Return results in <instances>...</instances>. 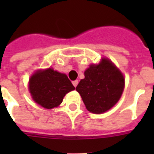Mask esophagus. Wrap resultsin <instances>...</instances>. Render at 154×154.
<instances>
[{
  "instance_id": "1",
  "label": "esophagus",
  "mask_w": 154,
  "mask_h": 154,
  "mask_svg": "<svg viewBox=\"0 0 154 154\" xmlns=\"http://www.w3.org/2000/svg\"><path fill=\"white\" fill-rule=\"evenodd\" d=\"M72 85H73V86L76 87L77 85V84H78V81L77 80H75V81H72Z\"/></svg>"
}]
</instances>
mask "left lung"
Returning a JSON list of instances; mask_svg holds the SVG:
<instances>
[{"instance_id": "left-lung-1", "label": "left lung", "mask_w": 154, "mask_h": 154, "mask_svg": "<svg viewBox=\"0 0 154 154\" xmlns=\"http://www.w3.org/2000/svg\"><path fill=\"white\" fill-rule=\"evenodd\" d=\"M125 87V79L118 69L108 59L99 65H91L85 72L76 90L85 107L93 113H102L119 101Z\"/></svg>"}]
</instances>
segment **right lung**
Masks as SVG:
<instances>
[{
    "mask_svg": "<svg viewBox=\"0 0 154 154\" xmlns=\"http://www.w3.org/2000/svg\"><path fill=\"white\" fill-rule=\"evenodd\" d=\"M75 89L64 73L53 69L40 70L29 80V91L32 99L45 109H53L62 102L65 94Z\"/></svg>",
    "mask_w": 154,
    "mask_h": 154,
    "instance_id": "obj_1",
    "label": "right lung"
}]
</instances>
